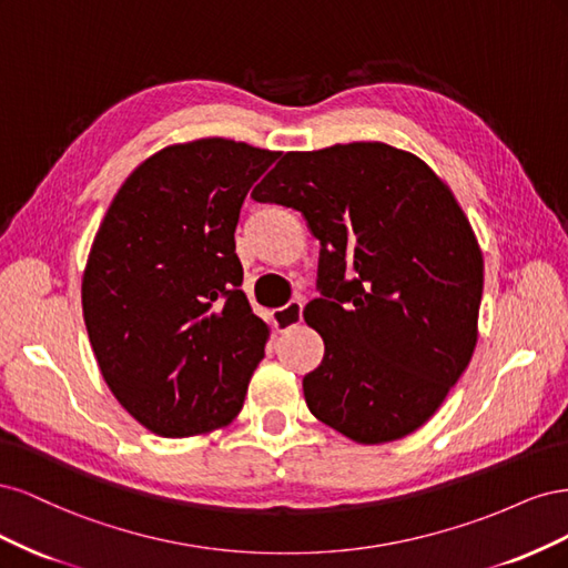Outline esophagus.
Instances as JSON below:
<instances>
[{
	"mask_svg": "<svg viewBox=\"0 0 568 568\" xmlns=\"http://www.w3.org/2000/svg\"><path fill=\"white\" fill-rule=\"evenodd\" d=\"M303 320V303L301 301H291L284 307H277V311H272V322L277 326V332H286V329H294Z\"/></svg>",
	"mask_w": 568,
	"mask_h": 568,
	"instance_id": "1",
	"label": "esophagus"
}]
</instances>
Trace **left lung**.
I'll return each mask as SVG.
<instances>
[{"instance_id": "obj_1", "label": "left lung", "mask_w": 568, "mask_h": 568, "mask_svg": "<svg viewBox=\"0 0 568 568\" xmlns=\"http://www.w3.org/2000/svg\"><path fill=\"white\" fill-rule=\"evenodd\" d=\"M251 196L301 211L322 244L307 407L363 445L417 432L478 341L484 253L450 186L415 153L351 142L284 153Z\"/></svg>"}]
</instances>
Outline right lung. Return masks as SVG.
<instances>
[{
  "instance_id": "1",
  "label": "right lung",
  "mask_w": 568,
  "mask_h": 568,
  "mask_svg": "<svg viewBox=\"0 0 568 568\" xmlns=\"http://www.w3.org/2000/svg\"><path fill=\"white\" fill-rule=\"evenodd\" d=\"M280 151L205 136L136 165L101 220L82 315L106 386L151 434L227 426L265 355L234 253L239 211Z\"/></svg>"
}]
</instances>
